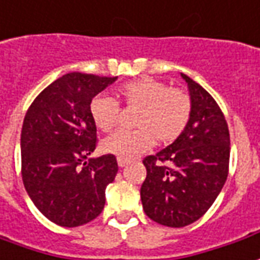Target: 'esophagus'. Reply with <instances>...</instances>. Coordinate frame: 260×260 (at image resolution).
Listing matches in <instances>:
<instances>
[{"label": "esophagus", "instance_id": "esophagus-1", "mask_svg": "<svg viewBox=\"0 0 260 260\" xmlns=\"http://www.w3.org/2000/svg\"><path fill=\"white\" fill-rule=\"evenodd\" d=\"M118 165L123 168L125 165H128V159H122V158H118Z\"/></svg>", "mask_w": 260, "mask_h": 260}]
</instances>
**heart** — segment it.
Wrapping results in <instances>:
<instances>
[{
    "label": "heart",
    "instance_id": "heart-1",
    "mask_svg": "<svg viewBox=\"0 0 260 260\" xmlns=\"http://www.w3.org/2000/svg\"><path fill=\"white\" fill-rule=\"evenodd\" d=\"M118 102L128 109H137L134 118L135 131H119L102 141V151L122 159L135 158L155 145L175 142L188 128L192 116L189 93L153 78H139L125 82L116 89ZM109 96H96L91 101L89 114L93 125L109 132L119 121L121 109Z\"/></svg>",
    "mask_w": 260,
    "mask_h": 260
}]
</instances>
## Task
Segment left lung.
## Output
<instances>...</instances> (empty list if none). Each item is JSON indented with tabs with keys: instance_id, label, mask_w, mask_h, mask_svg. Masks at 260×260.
Listing matches in <instances>:
<instances>
[{
	"instance_id": "left-lung-1",
	"label": "left lung",
	"mask_w": 260,
	"mask_h": 260,
	"mask_svg": "<svg viewBox=\"0 0 260 260\" xmlns=\"http://www.w3.org/2000/svg\"><path fill=\"white\" fill-rule=\"evenodd\" d=\"M192 116L185 132L144 159L141 201L148 218L183 228L202 218L226 182L231 138L223 112L212 95L188 75Z\"/></svg>"
}]
</instances>
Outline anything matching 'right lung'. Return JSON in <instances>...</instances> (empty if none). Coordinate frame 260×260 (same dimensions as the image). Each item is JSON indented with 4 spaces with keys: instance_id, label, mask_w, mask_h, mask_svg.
<instances>
[{
    "instance_id": "right-lung-1",
    "label": "right lung",
    "mask_w": 260,
    "mask_h": 260,
    "mask_svg": "<svg viewBox=\"0 0 260 260\" xmlns=\"http://www.w3.org/2000/svg\"><path fill=\"white\" fill-rule=\"evenodd\" d=\"M115 79L70 72L47 86L26 111L22 182L37 209L59 226L75 228L96 218L105 189L115 179V155L88 158L96 148L91 101Z\"/></svg>"
}]
</instances>
